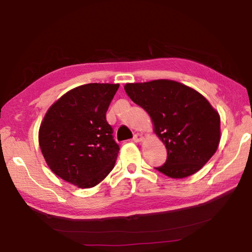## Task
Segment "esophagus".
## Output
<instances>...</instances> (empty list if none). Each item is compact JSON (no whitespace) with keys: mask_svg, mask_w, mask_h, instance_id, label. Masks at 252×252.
Segmentation results:
<instances>
[{"mask_svg":"<svg viewBox=\"0 0 252 252\" xmlns=\"http://www.w3.org/2000/svg\"><path fill=\"white\" fill-rule=\"evenodd\" d=\"M143 139H144V136H143L141 133H136V134H134V136H133V141H134V142H141Z\"/></svg>","mask_w":252,"mask_h":252,"instance_id":"34e87169","label":"esophagus"}]
</instances>
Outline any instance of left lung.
Instances as JSON below:
<instances>
[{"mask_svg":"<svg viewBox=\"0 0 252 252\" xmlns=\"http://www.w3.org/2000/svg\"><path fill=\"white\" fill-rule=\"evenodd\" d=\"M125 90L151 117L155 133L168 152L156 168L167 177L187 178L215 155L220 142V116L192 88L172 80L126 83Z\"/></svg>","mask_w":252,"mask_h":252,"instance_id":"1","label":"left lung"}]
</instances>
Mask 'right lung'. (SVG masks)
Returning <instances> with one entry per match:
<instances>
[{
	"label": "right lung",
	"mask_w": 252,
	"mask_h": 252,
	"mask_svg": "<svg viewBox=\"0 0 252 252\" xmlns=\"http://www.w3.org/2000/svg\"><path fill=\"white\" fill-rule=\"evenodd\" d=\"M119 84L89 83L63 94L50 106L39 143L53 173L82 189L92 188L113 169L120 148L106 122Z\"/></svg>",
	"instance_id": "add662e5"
}]
</instances>
